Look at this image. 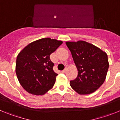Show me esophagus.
<instances>
[{
	"mask_svg": "<svg viewBox=\"0 0 120 120\" xmlns=\"http://www.w3.org/2000/svg\"><path fill=\"white\" fill-rule=\"evenodd\" d=\"M65 72H66V69H64V70L62 71V73H65Z\"/></svg>",
	"mask_w": 120,
	"mask_h": 120,
	"instance_id": "34e87169",
	"label": "esophagus"
}]
</instances>
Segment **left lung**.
Instances as JSON below:
<instances>
[{"mask_svg": "<svg viewBox=\"0 0 120 120\" xmlns=\"http://www.w3.org/2000/svg\"><path fill=\"white\" fill-rule=\"evenodd\" d=\"M78 75L71 80V87L79 94L94 93L106 79L108 68V55L93 44L84 41H67Z\"/></svg>", "mask_w": 120, "mask_h": 120, "instance_id": "1", "label": "left lung"}]
</instances>
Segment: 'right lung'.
Returning <instances> with one entry per match:
<instances>
[{"label": "right lung", "mask_w": 120, "mask_h": 120, "mask_svg": "<svg viewBox=\"0 0 120 120\" xmlns=\"http://www.w3.org/2000/svg\"><path fill=\"white\" fill-rule=\"evenodd\" d=\"M62 41L45 38L33 41L17 55L15 73L22 87L30 94L44 95L52 89L58 75L50 55Z\"/></svg>", "instance_id": "right-lung-1"}]
</instances>
